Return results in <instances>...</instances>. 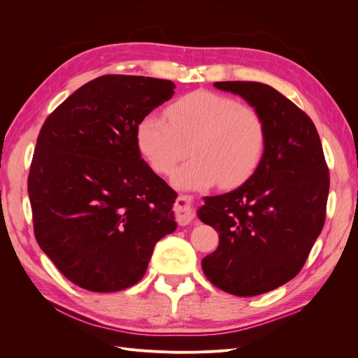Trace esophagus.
Instances as JSON below:
<instances>
[{"label": "esophagus", "instance_id": "1", "mask_svg": "<svg viewBox=\"0 0 358 358\" xmlns=\"http://www.w3.org/2000/svg\"><path fill=\"white\" fill-rule=\"evenodd\" d=\"M176 210H178V222L180 225L191 224L194 220L192 197L191 196H180L176 200Z\"/></svg>", "mask_w": 358, "mask_h": 358}]
</instances>
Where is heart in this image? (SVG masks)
<instances>
[{"label":"heart","instance_id":"b5f03b06","mask_svg":"<svg viewBox=\"0 0 358 358\" xmlns=\"http://www.w3.org/2000/svg\"><path fill=\"white\" fill-rule=\"evenodd\" d=\"M167 119L146 115L137 125V146L148 164L171 176L180 189H206L221 180L234 187L262 162L267 143L263 116L254 107L213 91H194L167 107Z\"/></svg>","mask_w":358,"mask_h":358}]
</instances>
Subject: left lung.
<instances>
[{"instance_id":"left-lung-1","label":"left lung","mask_w":358,"mask_h":358,"mask_svg":"<svg viewBox=\"0 0 358 358\" xmlns=\"http://www.w3.org/2000/svg\"><path fill=\"white\" fill-rule=\"evenodd\" d=\"M263 116L264 157L241 187L204 197L199 220L218 231L220 245L201 262L220 289L252 297L287 284L305 264L326 221L330 179L310 117L259 82H215Z\"/></svg>"}]
</instances>
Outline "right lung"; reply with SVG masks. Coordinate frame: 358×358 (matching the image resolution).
<instances>
[{
  "mask_svg": "<svg viewBox=\"0 0 358 358\" xmlns=\"http://www.w3.org/2000/svg\"><path fill=\"white\" fill-rule=\"evenodd\" d=\"M171 80L101 76L41 127L28 176L36 239L73 284L121 291L176 230L178 194L143 161L137 125L175 94Z\"/></svg>",
  "mask_w": 358,
  "mask_h": 358,
  "instance_id": "obj_1",
  "label": "right lung"
}]
</instances>
